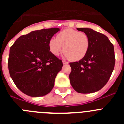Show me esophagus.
Returning <instances> with one entry per match:
<instances>
[{
    "label": "esophagus",
    "mask_w": 124,
    "mask_h": 124,
    "mask_svg": "<svg viewBox=\"0 0 124 124\" xmlns=\"http://www.w3.org/2000/svg\"><path fill=\"white\" fill-rule=\"evenodd\" d=\"M63 64H68V63L67 61H63Z\"/></svg>",
    "instance_id": "esophagus-1"
}]
</instances>
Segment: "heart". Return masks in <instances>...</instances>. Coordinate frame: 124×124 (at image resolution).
Here are the masks:
<instances>
[{"label": "heart", "mask_w": 124, "mask_h": 124, "mask_svg": "<svg viewBox=\"0 0 124 124\" xmlns=\"http://www.w3.org/2000/svg\"><path fill=\"white\" fill-rule=\"evenodd\" d=\"M89 45V38L86 33L75 30L66 29L59 33L56 38H51L48 47L53 54L58 56L63 49L66 58L77 61L86 55Z\"/></svg>", "instance_id": "b5f03b06"}]
</instances>
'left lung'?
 <instances>
[{"label":"left lung","instance_id":"1","mask_svg":"<svg viewBox=\"0 0 124 124\" xmlns=\"http://www.w3.org/2000/svg\"><path fill=\"white\" fill-rule=\"evenodd\" d=\"M88 36L90 41L87 54L82 60L70 63V83L81 94L95 93L109 81L115 65L113 45L104 34L89 28H77Z\"/></svg>","mask_w":124,"mask_h":124}]
</instances>
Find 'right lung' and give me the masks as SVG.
Returning a JSON list of instances; mask_svg holds the SVG:
<instances>
[{
  "mask_svg": "<svg viewBox=\"0 0 124 124\" xmlns=\"http://www.w3.org/2000/svg\"><path fill=\"white\" fill-rule=\"evenodd\" d=\"M59 28L35 30L20 37L10 48L8 66L17 87L31 97L48 94L63 63L50 51L48 43Z\"/></svg>",
  "mask_w": 124,
  "mask_h": 124,
  "instance_id": "add662e5",
  "label": "right lung"
}]
</instances>
